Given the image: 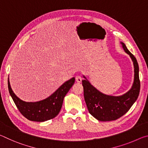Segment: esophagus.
<instances>
[{"label":"esophagus","mask_w":148,"mask_h":148,"mask_svg":"<svg viewBox=\"0 0 148 148\" xmlns=\"http://www.w3.org/2000/svg\"><path fill=\"white\" fill-rule=\"evenodd\" d=\"M76 81L77 82V83H80L82 81V77L81 76H76Z\"/></svg>","instance_id":"obj_1"}]
</instances>
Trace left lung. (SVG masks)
<instances>
[{
	"label": "left lung",
	"instance_id": "1",
	"mask_svg": "<svg viewBox=\"0 0 148 148\" xmlns=\"http://www.w3.org/2000/svg\"><path fill=\"white\" fill-rule=\"evenodd\" d=\"M125 53L129 55L133 62L134 82L131 89L120 96H112L102 93L91 85L86 77L82 80L84 99L90 114L101 121H109L117 119L129 111L138 99L140 89L139 66L136 59L121 42Z\"/></svg>",
	"mask_w": 148,
	"mask_h": 148
}]
</instances>
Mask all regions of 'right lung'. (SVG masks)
<instances>
[{"mask_svg": "<svg viewBox=\"0 0 148 148\" xmlns=\"http://www.w3.org/2000/svg\"><path fill=\"white\" fill-rule=\"evenodd\" d=\"M74 82L75 77H73L65 82L47 98L37 102H25L18 98L12 91L9 79L8 86L10 95L21 114L30 121L43 122L53 119L59 114L65 95Z\"/></svg>", "mask_w": 148, "mask_h": 148, "instance_id": "1", "label": "right lung"}]
</instances>
